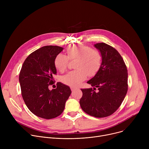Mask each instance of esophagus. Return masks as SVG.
<instances>
[{"mask_svg":"<svg viewBox=\"0 0 149 149\" xmlns=\"http://www.w3.org/2000/svg\"><path fill=\"white\" fill-rule=\"evenodd\" d=\"M71 91L73 92V91H75V90H78V88H74V87H71Z\"/></svg>","mask_w":149,"mask_h":149,"instance_id":"1","label":"esophagus"}]
</instances>
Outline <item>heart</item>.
Listing matches in <instances>:
<instances>
[{
  "instance_id": "b5f03b06",
  "label": "heart",
  "mask_w": 149,
  "mask_h": 149,
  "mask_svg": "<svg viewBox=\"0 0 149 149\" xmlns=\"http://www.w3.org/2000/svg\"><path fill=\"white\" fill-rule=\"evenodd\" d=\"M67 56L59 53L54 59V65L61 72H64L68 67L70 59H77L75 70L70 71L63 75L61 81L67 86L76 87L88 76L93 77L99 71L102 62L101 54L90 47L75 45L67 51Z\"/></svg>"
}]
</instances>
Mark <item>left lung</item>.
<instances>
[{
    "instance_id": "left-lung-1",
    "label": "left lung",
    "mask_w": 149,
    "mask_h": 149,
    "mask_svg": "<svg viewBox=\"0 0 149 149\" xmlns=\"http://www.w3.org/2000/svg\"><path fill=\"white\" fill-rule=\"evenodd\" d=\"M94 47L101 54V65L95 76L87 81L93 89H81L79 104L85 113L102 118L113 114L123 101L128 90V73L123 58L115 48L102 42ZM96 88L98 92L93 90Z\"/></svg>"
}]
</instances>
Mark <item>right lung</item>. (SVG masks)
Wrapping results in <instances>:
<instances>
[{"mask_svg": "<svg viewBox=\"0 0 149 149\" xmlns=\"http://www.w3.org/2000/svg\"><path fill=\"white\" fill-rule=\"evenodd\" d=\"M58 46H45L31 53L25 60L19 80L22 98L28 109L36 116L51 119L59 116L65 108L71 91L61 82L50 90L56 74L55 56L63 50Z\"/></svg>", "mask_w": 149, "mask_h": 149, "instance_id": "add662e5", "label": "right lung"}]
</instances>
